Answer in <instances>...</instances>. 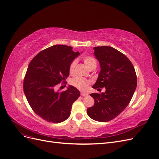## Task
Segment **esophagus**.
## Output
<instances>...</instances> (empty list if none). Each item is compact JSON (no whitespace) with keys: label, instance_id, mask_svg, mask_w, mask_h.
Returning <instances> with one entry per match:
<instances>
[{"label":"esophagus","instance_id":"1","mask_svg":"<svg viewBox=\"0 0 159 159\" xmlns=\"http://www.w3.org/2000/svg\"><path fill=\"white\" fill-rule=\"evenodd\" d=\"M81 95H82V96H88V93H84V92H81Z\"/></svg>","mask_w":159,"mask_h":159}]
</instances>
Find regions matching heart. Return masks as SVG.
<instances>
[{
  "label": "heart",
  "instance_id": "obj_1",
  "mask_svg": "<svg viewBox=\"0 0 159 159\" xmlns=\"http://www.w3.org/2000/svg\"><path fill=\"white\" fill-rule=\"evenodd\" d=\"M84 61L86 66L88 67V68H90L91 67L93 66H95L97 64V62H96L95 59L93 56H85L84 57ZM76 66V61L73 60L69 66V71L71 74H73L74 73V71L75 69ZM90 82L83 78H81V77H76V78H74L71 81V84L74 86L75 88H78L80 90H85L87 89L89 87Z\"/></svg>",
  "mask_w": 159,
  "mask_h": 159
}]
</instances>
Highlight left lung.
<instances>
[{"mask_svg": "<svg viewBox=\"0 0 159 159\" xmlns=\"http://www.w3.org/2000/svg\"><path fill=\"white\" fill-rule=\"evenodd\" d=\"M101 71L93 88H105L101 94H90L94 105L87 109L89 117L99 122L113 119L127 107L137 88V75L128 57L110 46L94 47Z\"/></svg>", "mask_w": 159, "mask_h": 159, "instance_id": "8db88e82", "label": "left lung"}]
</instances>
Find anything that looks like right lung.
Segmentation results:
<instances>
[{"label": "right lung", "instance_id": "1", "mask_svg": "<svg viewBox=\"0 0 159 159\" xmlns=\"http://www.w3.org/2000/svg\"><path fill=\"white\" fill-rule=\"evenodd\" d=\"M72 49L66 45L52 46L38 53L28 65L24 92L34 112L48 122L57 123L68 119L72 104L80 95L71 85L61 92L56 90L69 75L71 62L80 55Z\"/></svg>", "mask_w": 159, "mask_h": 159}]
</instances>
